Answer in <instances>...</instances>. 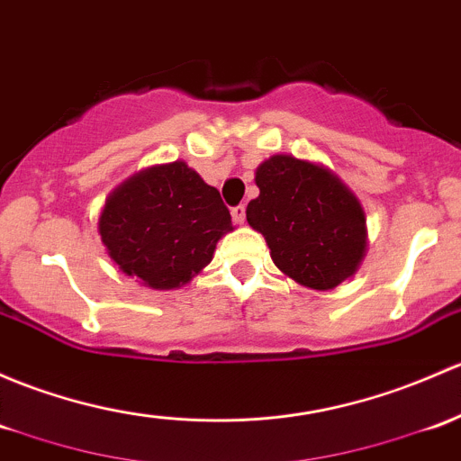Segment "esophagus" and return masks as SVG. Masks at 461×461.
<instances>
[{"label": "esophagus", "instance_id": "1", "mask_svg": "<svg viewBox=\"0 0 461 461\" xmlns=\"http://www.w3.org/2000/svg\"><path fill=\"white\" fill-rule=\"evenodd\" d=\"M231 216H234L236 222H245V205L231 207Z\"/></svg>", "mask_w": 461, "mask_h": 461}]
</instances>
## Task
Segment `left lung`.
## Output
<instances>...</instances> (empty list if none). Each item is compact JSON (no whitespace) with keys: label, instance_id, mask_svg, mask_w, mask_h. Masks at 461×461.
<instances>
[{"label":"left lung","instance_id":"8db88e82","mask_svg":"<svg viewBox=\"0 0 461 461\" xmlns=\"http://www.w3.org/2000/svg\"><path fill=\"white\" fill-rule=\"evenodd\" d=\"M247 222L265 236L276 267L312 289H333L360 265L366 221L329 169L278 154L256 169Z\"/></svg>","mask_w":461,"mask_h":461}]
</instances>
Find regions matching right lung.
Returning <instances> with one entry per match:
<instances>
[{
    "instance_id": "add662e5",
    "label": "right lung",
    "mask_w": 461,
    "mask_h": 461,
    "mask_svg": "<svg viewBox=\"0 0 461 461\" xmlns=\"http://www.w3.org/2000/svg\"><path fill=\"white\" fill-rule=\"evenodd\" d=\"M231 230L216 187L176 161L130 178L105 203L99 234L110 258L152 289L181 287Z\"/></svg>"
}]
</instances>
